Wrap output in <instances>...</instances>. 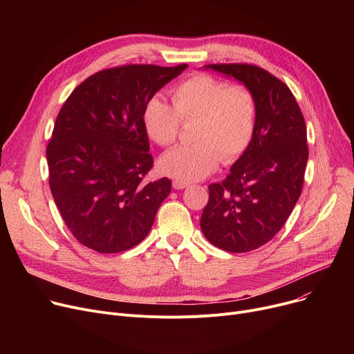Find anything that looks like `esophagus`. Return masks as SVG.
<instances>
[{
	"instance_id": "1",
	"label": "esophagus",
	"mask_w": 354,
	"mask_h": 354,
	"mask_svg": "<svg viewBox=\"0 0 354 354\" xmlns=\"http://www.w3.org/2000/svg\"><path fill=\"white\" fill-rule=\"evenodd\" d=\"M172 185H174V188H175V189H185V188H188V187H189V183H188V182L176 180V179L172 182Z\"/></svg>"
}]
</instances>
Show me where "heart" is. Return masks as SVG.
<instances>
[{
  "mask_svg": "<svg viewBox=\"0 0 354 354\" xmlns=\"http://www.w3.org/2000/svg\"><path fill=\"white\" fill-rule=\"evenodd\" d=\"M174 107L159 97L143 109V126L156 145H174L180 122L194 123V145L180 146L159 160L162 174L192 182L212 174L219 160L234 163L250 147L257 127V102L244 84H228L195 74L172 90Z\"/></svg>",
  "mask_w": 354,
  "mask_h": 354,
  "instance_id": "b5f03b06",
  "label": "heart"
}]
</instances>
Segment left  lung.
Listing matches in <instances>:
<instances>
[{
    "instance_id": "left-lung-1",
    "label": "left lung",
    "mask_w": 354,
    "mask_h": 354,
    "mask_svg": "<svg viewBox=\"0 0 354 354\" xmlns=\"http://www.w3.org/2000/svg\"><path fill=\"white\" fill-rule=\"evenodd\" d=\"M243 82L257 102L254 139L221 183H211L201 228L215 247L248 252L271 241L299 201L308 159L307 129L288 86L247 63L208 64Z\"/></svg>"
}]
</instances>
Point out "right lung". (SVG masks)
Segmentation results:
<instances>
[{
  "label": "right lung",
  "instance_id": "add662e5",
  "mask_svg": "<svg viewBox=\"0 0 354 354\" xmlns=\"http://www.w3.org/2000/svg\"><path fill=\"white\" fill-rule=\"evenodd\" d=\"M187 67L106 68L74 88L60 109L47 145L48 183L67 228L84 247L122 252L151 231L172 183L145 180L153 156L143 109Z\"/></svg>",
  "mask_w": 354,
  "mask_h": 354
}]
</instances>
